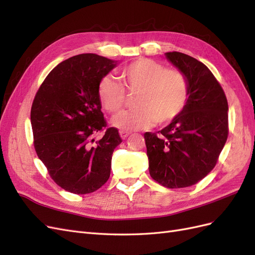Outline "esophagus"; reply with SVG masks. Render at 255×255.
I'll return each instance as SVG.
<instances>
[{"label": "esophagus", "mask_w": 255, "mask_h": 255, "mask_svg": "<svg viewBox=\"0 0 255 255\" xmlns=\"http://www.w3.org/2000/svg\"><path fill=\"white\" fill-rule=\"evenodd\" d=\"M129 134H130V132L127 131V130H121V131H120V135H121L122 139H126V137H127Z\"/></svg>", "instance_id": "1"}]
</instances>
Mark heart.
Masks as SVG:
<instances>
[{"mask_svg":"<svg viewBox=\"0 0 255 255\" xmlns=\"http://www.w3.org/2000/svg\"><path fill=\"white\" fill-rule=\"evenodd\" d=\"M122 83L105 77L98 86L101 105L110 113H119L126 105L127 92L135 94L133 110L115 116V127L127 131L164 125L184 110L189 97V83L183 71L166 68L149 59H139L121 70Z\"/></svg>","mask_w":255,"mask_h":255,"instance_id":"obj_1","label":"heart"}]
</instances>
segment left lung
<instances>
[{
    "instance_id": "obj_1",
    "label": "left lung",
    "mask_w": 255,
    "mask_h": 255,
    "mask_svg": "<svg viewBox=\"0 0 255 255\" xmlns=\"http://www.w3.org/2000/svg\"><path fill=\"white\" fill-rule=\"evenodd\" d=\"M187 77L184 110L158 132H145L149 174L170 189L199 183L212 171L229 135V106L220 83L206 65L181 52L165 53Z\"/></svg>"
}]
</instances>
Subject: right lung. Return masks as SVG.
<instances>
[{
  "instance_id": "right-lung-1",
  "label": "right lung",
  "mask_w": 255,
  "mask_h": 255,
  "mask_svg": "<svg viewBox=\"0 0 255 255\" xmlns=\"http://www.w3.org/2000/svg\"><path fill=\"white\" fill-rule=\"evenodd\" d=\"M115 67L93 53L60 63L43 80L31 109L34 147L50 177L64 190L92 193L110 177L112 154L122 137L108 127L98 86ZM104 132L96 141L95 134Z\"/></svg>"
}]
</instances>
